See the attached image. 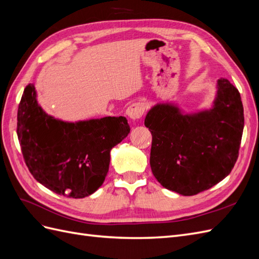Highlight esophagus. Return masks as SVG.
<instances>
[{"mask_svg": "<svg viewBox=\"0 0 259 259\" xmlns=\"http://www.w3.org/2000/svg\"><path fill=\"white\" fill-rule=\"evenodd\" d=\"M146 110V105L144 103H133L126 109V114L132 120H138L142 117Z\"/></svg>", "mask_w": 259, "mask_h": 259, "instance_id": "esophagus-1", "label": "esophagus"}]
</instances>
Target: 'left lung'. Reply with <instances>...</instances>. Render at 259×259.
<instances>
[{"label": "left lung", "instance_id": "obj_1", "mask_svg": "<svg viewBox=\"0 0 259 259\" xmlns=\"http://www.w3.org/2000/svg\"><path fill=\"white\" fill-rule=\"evenodd\" d=\"M145 125L152 135L150 166L156 180L179 194H198L222 182L237 162L244 127L240 93L219 79L209 110L183 114L174 105L158 104Z\"/></svg>", "mask_w": 259, "mask_h": 259}]
</instances>
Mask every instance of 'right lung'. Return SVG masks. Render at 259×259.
I'll return each mask as SVG.
<instances>
[{
  "label": "right lung",
  "mask_w": 259,
  "mask_h": 259,
  "mask_svg": "<svg viewBox=\"0 0 259 259\" xmlns=\"http://www.w3.org/2000/svg\"><path fill=\"white\" fill-rule=\"evenodd\" d=\"M131 131L126 117L64 122L38 106L33 84L23 91L17 136L30 173L48 189L69 198L89 197L103 185L111 149Z\"/></svg>",
  "instance_id": "add662e5"
}]
</instances>
